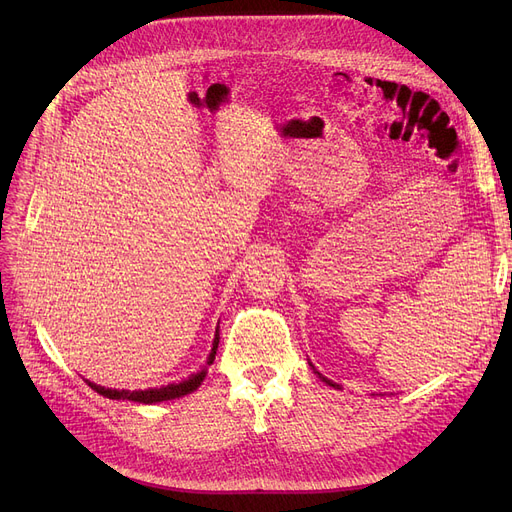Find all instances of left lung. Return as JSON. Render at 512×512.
I'll list each match as a JSON object with an SVG mask.
<instances>
[{"label": "left lung", "instance_id": "left-lung-1", "mask_svg": "<svg viewBox=\"0 0 512 512\" xmlns=\"http://www.w3.org/2000/svg\"><path fill=\"white\" fill-rule=\"evenodd\" d=\"M313 371H315V367H313ZM315 373H317V375H319V380H321V382H326V384H328V386H332V388H340V386H338V384H334V382H332V380H328V378H324V375H321V373H319V371H315Z\"/></svg>", "mask_w": 512, "mask_h": 512}]
</instances>
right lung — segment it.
<instances>
[{
    "mask_svg": "<svg viewBox=\"0 0 512 512\" xmlns=\"http://www.w3.org/2000/svg\"><path fill=\"white\" fill-rule=\"evenodd\" d=\"M218 344H220V332L215 330V338H213V348L211 353L207 357V365L213 363L215 359V351H218ZM205 378V369L191 375V378L180 382V384H168L164 388H149V390H134V392H128V390H112V388H103V386H97L93 382L87 380V384L99 392L101 396L105 398H112V400H134V402H145V405H151V402H161V400H172V398H180L184 394H191L193 390H197L201 386Z\"/></svg>",
    "mask_w": 512,
    "mask_h": 512,
    "instance_id": "right-lung-1",
    "label": "right lung"
}]
</instances>
